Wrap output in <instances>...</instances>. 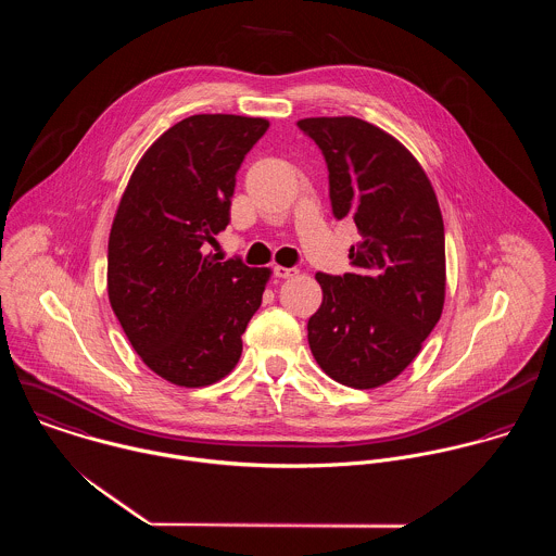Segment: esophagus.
<instances>
[{
	"label": "esophagus",
	"instance_id": "1",
	"mask_svg": "<svg viewBox=\"0 0 556 556\" xmlns=\"http://www.w3.org/2000/svg\"><path fill=\"white\" fill-rule=\"evenodd\" d=\"M300 274L298 267H282V265H276L274 267V276L276 278H295Z\"/></svg>",
	"mask_w": 556,
	"mask_h": 556
}]
</instances>
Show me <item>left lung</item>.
Instances as JSON below:
<instances>
[{
	"instance_id": "left-lung-1",
	"label": "left lung",
	"mask_w": 556,
	"mask_h": 556,
	"mask_svg": "<svg viewBox=\"0 0 556 556\" xmlns=\"http://www.w3.org/2000/svg\"><path fill=\"white\" fill-rule=\"evenodd\" d=\"M323 152L331 212L353 218L351 271H318L320 308L308 344L333 381L372 390L417 357L445 302V231L421 164L386 130L357 117L298 122Z\"/></svg>"
}]
</instances>
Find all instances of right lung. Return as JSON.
Returning <instances> with one entry per match:
<instances>
[{
  "label": "right lung",
  "mask_w": 556,
  "mask_h": 556,
  "mask_svg": "<svg viewBox=\"0 0 556 556\" xmlns=\"http://www.w3.org/2000/svg\"><path fill=\"white\" fill-rule=\"evenodd\" d=\"M269 122L192 115L139 160L109 236V302L132 349L164 381L227 377L258 311L267 267L207 252L231 220L236 173Z\"/></svg>",
  "instance_id": "add662e5"
}]
</instances>
